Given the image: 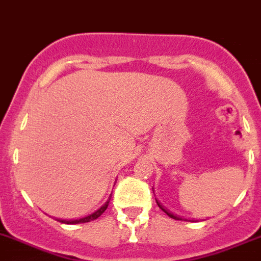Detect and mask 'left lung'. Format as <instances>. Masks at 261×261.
Masks as SVG:
<instances>
[{"mask_svg":"<svg viewBox=\"0 0 261 261\" xmlns=\"http://www.w3.org/2000/svg\"><path fill=\"white\" fill-rule=\"evenodd\" d=\"M155 201H157V200H155ZM157 205H158V206H160V208H161V210H162V211H165V212H166V214H167V215H168V216H170V217H172V219H174V220H182V219H181V217L176 216V215L171 214V212H168L167 210H166V208H163V206H162V205H161V203H160V202H158V201H157Z\"/></svg>","mask_w":261,"mask_h":261,"instance_id":"1","label":"left lung"}]
</instances>
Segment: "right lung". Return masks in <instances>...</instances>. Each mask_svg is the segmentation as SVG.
<instances>
[{"mask_svg": "<svg viewBox=\"0 0 261 261\" xmlns=\"http://www.w3.org/2000/svg\"><path fill=\"white\" fill-rule=\"evenodd\" d=\"M109 201H111V198H109V200L107 201V202L104 203V205L101 206V207L99 208V210H96L95 212H93V214H91V215H88V216L83 217V219H77V220H60V219H59V221L63 222V224H69V225H72V224H82V222L93 221V220L98 219V217L100 216V215L103 214V212L107 210V207H108Z\"/></svg>", "mask_w": 261, "mask_h": 261, "instance_id": "add662e5", "label": "right lung"}]
</instances>
